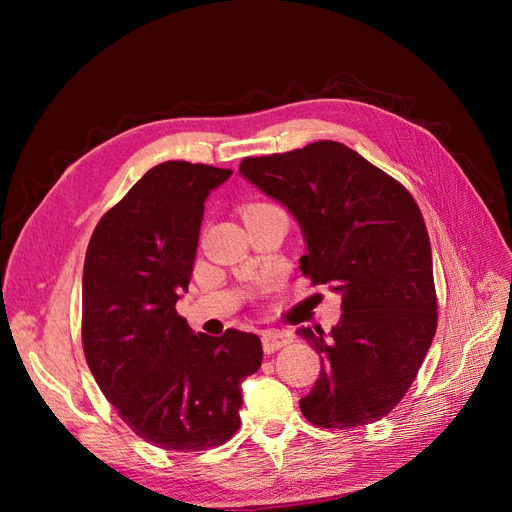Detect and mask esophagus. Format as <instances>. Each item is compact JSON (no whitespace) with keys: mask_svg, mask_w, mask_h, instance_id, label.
Wrapping results in <instances>:
<instances>
[{"mask_svg":"<svg viewBox=\"0 0 512 512\" xmlns=\"http://www.w3.org/2000/svg\"><path fill=\"white\" fill-rule=\"evenodd\" d=\"M294 339L290 331H265L262 333V348L265 352H275L284 346H288Z\"/></svg>","mask_w":512,"mask_h":512,"instance_id":"34e87169","label":"esophagus"}]
</instances>
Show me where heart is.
<instances>
[{
    "instance_id": "b5f03b06",
    "label": "heart",
    "mask_w": 512,
    "mask_h": 512,
    "mask_svg": "<svg viewBox=\"0 0 512 512\" xmlns=\"http://www.w3.org/2000/svg\"><path fill=\"white\" fill-rule=\"evenodd\" d=\"M260 207H273V205H250V207L243 209V213H245V211H252V209H260Z\"/></svg>"
}]
</instances>
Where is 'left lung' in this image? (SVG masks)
I'll use <instances>...</instances> for the list:
<instances>
[{"label": "left lung", "mask_w": 512, "mask_h": 512, "mask_svg": "<svg viewBox=\"0 0 512 512\" xmlns=\"http://www.w3.org/2000/svg\"><path fill=\"white\" fill-rule=\"evenodd\" d=\"M301 226L303 275L342 294V318L297 333L320 354L301 401L309 423L352 429L380 421L414 382L436 335L431 245L410 192L350 147L318 141L239 166Z\"/></svg>", "instance_id": "1"}]
</instances>
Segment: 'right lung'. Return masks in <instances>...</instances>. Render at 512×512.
<instances>
[{"label":"right lung","instance_id":"obj_1","mask_svg":"<svg viewBox=\"0 0 512 512\" xmlns=\"http://www.w3.org/2000/svg\"><path fill=\"white\" fill-rule=\"evenodd\" d=\"M228 168L162 162L102 215L83 269V350L100 391L136 436L164 451H205L235 436L258 335L194 333L177 314L205 200Z\"/></svg>","mask_w":512,"mask_h":512}]
</instances>
